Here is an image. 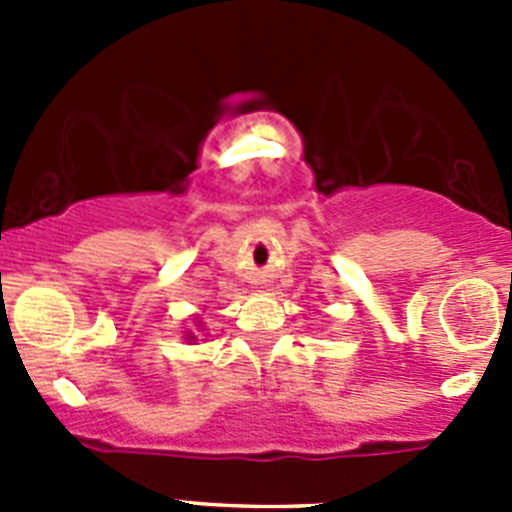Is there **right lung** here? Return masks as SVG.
I'll return each mask as SVG.
<instances>
[{"mask_svg": "<svg viewBox=\"0 0 512 512\" xmlns=\"http://www.w3.org/2000/svg\"><path fill=\"white\" fill-rule=\"evenodd\" d=\"M187 341H197V338H194L192 333H189V330H187Z\"/></svg>", "mask_w": 512, "mask_h": 512, "instance_id": "obj_1", "label": "right lung"}]
</instances>
